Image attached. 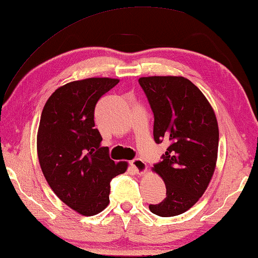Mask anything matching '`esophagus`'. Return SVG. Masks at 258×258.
<instances>
[{"instance_id": "obj_1", "label": "esophagus", "mask_w": 258, "mask_h": 258, "mask_svg": "<svg viewBox=\"0 0 258 258\" xmlns=\"http://www.w3.org/2000/svg\"><path fill=\"white\" fill-rule=\"evenodd\" d=\"M131 166L133 167V170L136 171L138 174H142L147 171L146 163L142 161L141 158H134L133 161H131Z\"/></svg>"}]
</instances>
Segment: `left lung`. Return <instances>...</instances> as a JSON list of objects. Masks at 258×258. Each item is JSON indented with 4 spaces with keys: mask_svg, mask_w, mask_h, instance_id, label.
<instances>
[{
    "mask_svg": "<svg viewBox=\"0 0 258 258\" xmlns=\"http://www.w3.org/2000/svg\"><path fill=\"white\" fill-rule=\"evenodd\" d=\"M154 113V140L169 147L153 170L165 182L166 198L149 204L153 214L173 217L190 209L206 191L217 162L219 131L214 109L183 77H142Z\"/></svg>",
    "mask_w": 258,
    "mask_h": 258,
    "instance_id": "obj_1",
    "label": "left lung"
}]
</instances>
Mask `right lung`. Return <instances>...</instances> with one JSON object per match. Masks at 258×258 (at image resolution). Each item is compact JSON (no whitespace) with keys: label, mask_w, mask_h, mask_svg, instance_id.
<instances>
[{"label":"right lung","mask_w":258,"mask_h":258,"mask_svg":"<svg viewBox=\"0 0 258 258\" xmlns=\"http://www.w3.org/2000/svg\"><path fill=\"white\" fill-rule=\"evenodd\" d=\"M119 80L88 78L57 88L44 104L36 137L41 170L52 191L80 215L109 204L110 181L127 163H114L95 128L97 101Z\"/></svg>","instance_id":"1"}]
</instances>
